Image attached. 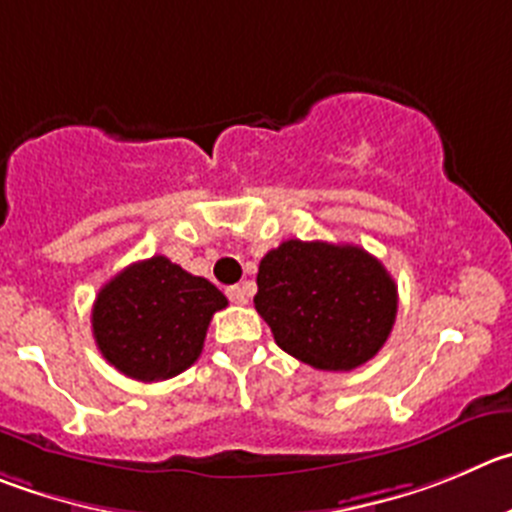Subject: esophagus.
<instances>
[{
	"label": "esophagus",
	"instance_id": "obj_1",
	"mask_svg": "<svg viewBox=\"0 0 512 512\" xmlns=\"http://www.w3.org/2000/svg\"><path fill=\"white\" fill-rule=\"evenodd\" d=\"M227 298L232 300V303H237V305H245L247 303V290L242 288V285H232V288H227Z\"/></svg>",
	"mask_w": 512,
	"mask_h": 512
}]
</instances>
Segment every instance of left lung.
<instances>
[{
	"mask_svg": "<svg viewBox=\"0 0 512 512\" xmlns=\"http://www.w3.org/2000/svg\"><path fill=\"white\" fill-rule=\"evenodd\" d=\"M396 305L394 278L364 247L288 240L257 270V313L275 343L313 369L371 361L394 328Z\"/></svg>",
	"mask_w": 512,
	"mask_h": 512,
	"instance_id": "8db88e82",
	"label": "left lung"
}]
</instances>
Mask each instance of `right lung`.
I'll return each instance as SVG.
<instances>
[{
  "label": "right lung",
  "instance_id": "obj_1",
  "mask_svg": "<svg viewBox=\"0 0 512 512\" xmlns=\"http://www.w3.org/2000/svg\"><path fill=\"white\" fill-rule=\"evenodd\" d=\"M227 298L209 280L164 255L133 262L100 288L93 303V338L121 374L164 381L199 358L207 328Z\"/></svg>",
  "mask_w": 512,
  "mask_h": 512
}]
</instances>
